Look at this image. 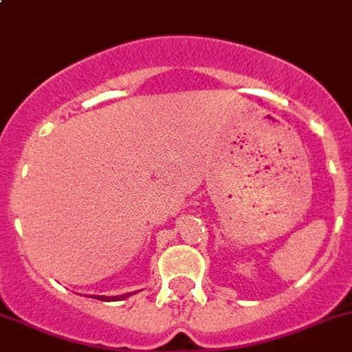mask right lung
<instances>
[{"instance_id":"right-lung-1","label":"right lung","mask_w":352,"mask_h":352,"mask_svg":"<svg viewBox=\"0 0 352 352\" xmlns=\"http://www.w3.org/2000/svg\"><path fill=\"white\" fill-rule=\"evenodd\" d=\"M127 296H129V293L122 294V296H94V298H97V300H100V301H113V300H124V298H127Z\"/></svg>"}]
</instances>
